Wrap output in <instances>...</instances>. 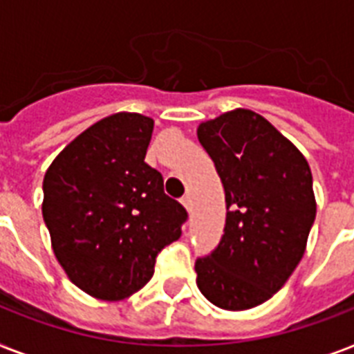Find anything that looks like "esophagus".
Returning <instances> with one entry per match:
<instances>
[{
  "mask_svg": "<svg viewBox=\"0 0 354 354\" xmlns=\"http://www.w3.org/2000/svg\"><path fill=\"white\" fill-rule=\"evenodd\" d=\"M180 202H182V205L183 207H185V209H191V198H189V194H185V196H182V200H180Z\"/></svg>",
  "mask_w": 354,
  "mask_h": 354,
  "instance_id": "34e87169",
  "label": "esophagus"
}]
</instances>
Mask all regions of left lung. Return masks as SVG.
Listing matches in <instances>:
<instances>
[{"mask_svg": "<svg viewBox=\"0 0 354 354\" xmlns=\"http://www.w3.org/2000/svg\"><path fill=\"white\" fill-rule=\"evenodd\" d=\"M198 141L226 193L218 246L194 263L196 285L226 310L257 307L301 261L316 218L305 156L263 115L236 108L202 122Z\"/></svg>", "mask_w": 354, "mask_h": 354, "instance_id": "8db88e82", "label": "left lung"}]
</instances>
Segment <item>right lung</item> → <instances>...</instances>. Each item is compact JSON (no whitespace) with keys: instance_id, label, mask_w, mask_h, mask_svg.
Here are the masks:
<instances>
[{"instance_id":"right-lung-1","label":"right lung","mask_w":354,"mask_h":354,"mask_svg":"<svg viewBox=\"0 0 354 354\" xmlns=\"http://www.w3.org/2000/svg\"><path fill=\"white\" fill-rule=\"evenodd\" d=\"M154 121L119 112L91 124L44 176L41 215L53 252L86 294L119 301L143 288L187 211L145 163Z\"/></svg>"}]
</instances>
